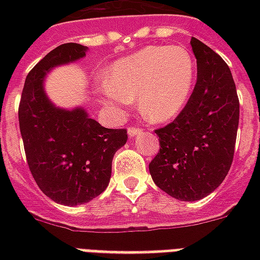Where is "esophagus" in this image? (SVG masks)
Wrapping results in <instances>:
<instances>
[{
  "label": "esophagus",
  "mask_w": 260,
  "mask_h": 260,
  "mask_svg": "<svg viewBox=\"0 0 260 260\" xmlns=\"http://www.w3.org/2000/svg\"><path fill=\"white\" fill-rule=\"evenodd\" d=\"M142 132H143V131H142L141 128H138V126H129V128H128V135H129L131 138H134V136L136 135H141Z\"/></svg>",
  "instance_id": "1"
}]
</instances>
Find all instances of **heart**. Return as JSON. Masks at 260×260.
Instances as JSON below:
<instances>
[{
    "label": "heart",
    "instance_id": "heart-1",
    "mask_svg": "<svg viewBox=\"0 0 260 260\" xmlns=\"http://www.w3.org/2000/svg\"><path fill=\"white\" fill-rule=\"evenodd\" d=\"M196 65L180 46H150L111 67L104 103L119 111L139 93L138 107L152 122L174 118L185 108L195 83Z\"/></svg>",
    "mask_w": 260,
    "mask_h": 260
}]
</instances>
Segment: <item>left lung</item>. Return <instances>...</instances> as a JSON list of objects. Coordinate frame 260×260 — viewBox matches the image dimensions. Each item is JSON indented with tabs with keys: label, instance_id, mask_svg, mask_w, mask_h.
I'll return each instance as SVG.
<instances>
[{
	"label": "left lung",
	"instance_id": "obj_1",
	"mask_svg": "<svg viewBox=\"0 0 260 260\" xmlns=\"http://www.w3.org/2000/svg\"><path fill=\"white\" fill-rule=\"evenodd\" d=\"M191 46L198 67L195 87L177 118L154 131L160 150L149 164L154 184L185 202L212 193L229 174L240 121L229 65L195 37Z\"/></svg>",
	"mask_w": 260,
	"mask_h": 260
}]
</instances>
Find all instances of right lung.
<instances>
[{"mask_svg": "<svg viewBox=\"0 0 260 260\" xmlns=\"http://www.w3.org/2000/svg\"><path fill=\"white\" fill-rule=\"evenodd\" d=\"M87 48L65 43L44 57L26 76L19 103V128L26 160L37 186L59 205L87 203L106 191L115 152L128 139L126 129H108L82 107L54 106L43 82L51 68L83 58Z\"/></svg>", "mask_w": 260, "mask_h": 260, "instance_id": "1", "label": "right lung"}]
</instances>
